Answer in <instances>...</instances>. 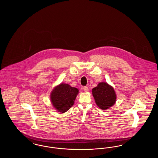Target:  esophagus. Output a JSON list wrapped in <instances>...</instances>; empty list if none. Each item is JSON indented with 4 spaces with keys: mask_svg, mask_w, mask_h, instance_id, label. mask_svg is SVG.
<instances>
[{
    "mask_svg": "<svg viewBox=\"0 0 158 158\" xmlns=\"http://www.w3.org/2000/svg\"><path fill=\"white\" fill-rule=\"evenodd\" d=\"M83 90H84L85 92H88V90H89V89H88V88L87 86H84V87L83 88Z\"/></svg>",
    "mask_w": 158,
    "mask_h": 158,
    "instance_id": "34e87169",
    "label": "esophagus"
}]
</instances>
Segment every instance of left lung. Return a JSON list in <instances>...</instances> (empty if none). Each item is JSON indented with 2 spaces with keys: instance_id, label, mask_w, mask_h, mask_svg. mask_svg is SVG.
I'll list each match as a JSON object with an SVG mask.
<instances>
[{
  "instance_id": "8db88e82",
  "label": "left lung",
  "mask_w": 158,
  "mask_h": 158,
  "mask_svg": "<svg viewBox=\"0 0 158 158\" xmlns=\"http://www.w3.org/2000/svg\"><path fill=\"white\" fill-rule=\"evenodd\" d=\"M93 97L98 107L105 110L114 105L117 96L113 86L107 83L100 82L92 90Z\"/></svg>"
}]
</instances>
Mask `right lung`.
I'll use <instances>...</instances> for the list:
<instances>
[{"label": "right lung", "mask_w": 158, "mask_h": 158, "mask_svg": "<svg viewBox=\"0 0 158 158\" xmlns=\"http://www.w3.org/2000/svg\"><path fill=\"white\" fill-rule=\"evenodd\" d=\"M79 90L66 83H60L52 91L50 99L54 108L60 113H65L74 104Z\"/></svg>", "instance_id": "right-lung-1"}]
</instances>
